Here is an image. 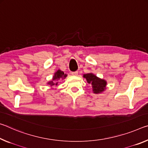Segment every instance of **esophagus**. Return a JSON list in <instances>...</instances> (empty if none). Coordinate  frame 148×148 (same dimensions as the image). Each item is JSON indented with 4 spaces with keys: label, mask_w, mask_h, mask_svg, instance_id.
I'll return each instance as SVG.
<instances>
[{
    "label": "esophagus",
    "mask_w": 148,
    "mask_h": 148,
    "mask_svg": "<svg viewBox=\"0 0 148 148\" xmlns=\"http://www.w3.org/2000/svg\"><path fill=\"white\" fill-rule=\"evenodd\" d=\"M71 74H72V75L77 76V75H78V71H74V72H71Z\"/></svg>",
    "instance_id": "34e87169"
}]
</instances>
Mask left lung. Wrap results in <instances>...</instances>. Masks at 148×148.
<instances>
[{
  "mask_svg": "<svg viewBox=\"0 0 148 148\" xmlns=\"http://www.w3.org/2000/svg\"><path fill=\"white\" fill-rule=\"evenodd\" d=\"M83 77L86 79L88 83L92 84L93 91L95 94H99L105 90L106 84H107L105 80L98 78L92 73L85 74Z\"/></svg>",
  "mask_w": 148,
  "mask_h": 148,
  "instance_id": "8db88e82",
  "label": "left lung"
}]
</instances>
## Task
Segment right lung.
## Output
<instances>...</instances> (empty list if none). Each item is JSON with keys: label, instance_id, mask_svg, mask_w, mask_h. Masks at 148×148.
Wrapping results in <instances>:
<instances>
[{"label": "right lung", "instance_id": "add662e5", "mask_svg": "<svg viewBox=\"0 0 148 148\" xmlns=\"http://www.w3.org/2000/svg\"><path fill=\"white\" fill-rule=\"evenodd\" d=\"M67 77L66 74H64V71H62L61 70H58V71L55 73L54 76L53 77L52 81L48 82V84L50 86L57 85L58 83V81L60 79H65Z\"/></svg>", "mask_w": 148, "mask_h": 148}]
</instances>
